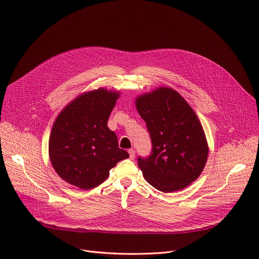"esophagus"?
Segmentation results:
<instances>
[{
	"label": "esophagus",
	"mask_w": 259,
	"mask_h": 259,
	"mask_svg": "<svg viewBox=\"0 0 259 259\" xmlns=\"http://www.w3.org/2000/svg\"><path fill=\"white\" fill-rule=\"evenodd\" d=\"M129 152V155H130V158L133 159L135 157V151L133 150V149H130V150L128 151Z\"/></svg>",
	"instance_id": "1"
}]
</instances>
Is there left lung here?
<instances>
[{
    "mask_svg": "<svg viewBox=\"0 0 259 259\" xmlns=\"http://www.w3.org/2000/svg\"><path fill=\"white\" fill-rule=\"evenodd\" d=\"M135 108L152 141V154L139 157L144 179L165 193L191 185L209 154L205 131L191 106L176 90L158 87L138 95Z\"/></svg>",
    "mask_w": 259,
    "mask_h": 259,
    "instance_id": "1",
    "label": "left lung"
}]
</instances>
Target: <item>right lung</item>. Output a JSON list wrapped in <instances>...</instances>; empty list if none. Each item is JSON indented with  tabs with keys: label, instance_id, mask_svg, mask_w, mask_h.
<instances>
[{
	"label": "right lung",
	"instance_id": "1",
	"mask_svg": "<svg viewBox=\"0 0 259 259\" xmlns=\"http://www.w3.org/2000/svg\"><path fill=\"white\" fill-rule=\"evenodd\" d=\"M118 90L100 87L80 93L59 113L50 132V162L60 178L81 190L104 183L109 171L129 157L108 128Z\"/></svg>",
	"mask_w": 259,
	"mask_h": 259
}]
</instances>
